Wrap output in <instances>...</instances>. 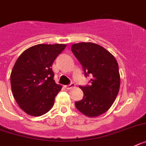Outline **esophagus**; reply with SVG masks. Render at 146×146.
Wrapping results in <instances>:
<instances>
[{
    "label": "esophagus",
    "instance_id": "1",
    "mask_svg": "<svg viewBox=\"0 0 146 146\" xmlns=\"http://www.w3.org/2000/svg\"><path fill=\"white\" fill-rule=\"evenodd\" d=\"M75 86V85H74V83H71V84H69V85H65V88H66V89H68V90H69V89H71V88H73V87H74Z\"/></svg>",
    "mask_w": 146,
    "mask_h": 146
}]
</instances>
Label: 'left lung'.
<instances>
[{"instance_id": "left-lung-1", "label": "left lung", "mask_w": 146, "mask_h": 146, "mask_svg": "<svg viewBox=\"0 0 146 146\" xmlns=\"http://www.w3.org/2000/svg\"><path fill=\"white\" fill-rule=\"evenodd\" d=\"M72 51L82 66L85 77H93L91 85L80 86L84 96L75 102L76 108L88 117H98L110 109L119 90L118 63L110 52L93 42L73 44Z\"/></svg>"}]
</instances>
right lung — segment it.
<instances>
[{
  "label": "right lung",
  "mask_w": 146,
  "mask_h": 146,
  "mask_svg": "<svg viewBox=\"0 0 146 146\" xmlns=\"http://www.w3.org/2000/svg\"><path fill=\"white\" fill-rule=\"evenodd\" d=\"M65 44H38L21 53L11 73V90L19 106L33 117L46 113L62 86L55 82L52 64Z\"/></svg>",
  "instance_id": "1"
}]
</instances>
